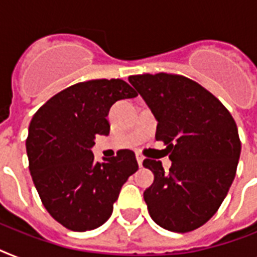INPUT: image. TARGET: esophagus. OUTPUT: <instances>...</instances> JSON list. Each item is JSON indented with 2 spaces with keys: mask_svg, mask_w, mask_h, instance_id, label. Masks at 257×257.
Returning <instances> with one entry per match:
<instances>
[{
  "mask_svg": "<svg viewBox=\"0 0 257 257\" xmlns=\"http://www.w3.org/2000/svg\"><path fill=\"white\" fill-rule=\"evenodd\" d=\"M136 159H137V163H139V165H143V161H144V157L141 156V155H137L136 156Z\"/></svg>",
  "mask_w": 257,
  "mask_h": 257,
  "instance_id": "obj_1",
  "label": "esophagus"
}]
</instances>
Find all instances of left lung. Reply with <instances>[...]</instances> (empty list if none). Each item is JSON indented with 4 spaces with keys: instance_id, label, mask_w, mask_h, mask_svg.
Instances as JSON below:
<instances>
[{
    "instance_id": "left-lung-1",
    "label": "left lung",
    "mask_w": 257,
    "mask_h": 257,
    "mask_svg": "<svg viewBox=\"0 0 257 257\" xmlns=\"http://www.w3.org/2000/svg\"><path fill=\"white\" fill-rule=\"evenodd\" d=\"M153 112L156 140L167 145L172 167L145 159L155 175L144 192L153 221L172 232L204 225L220 208L235 179L241 143L233 117L209 90L181 74L129 76Z\"/></svg>"
}]
</instances>
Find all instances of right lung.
Wrapping results in <instances>:
<instances>
[{
	"label": "right lung",
	"instance_id": "obj_1",
	"mask_svg": "<svg viewBox=\"0 0 257 257\" xmlns=\"http://www.w3.org/2000/svg\"><path fill=\"white\" fill-rule=\"evenodd\" d=\"M120 78L74 84L46 101L29 125V171L44 207L70 231H90L106 221L121 187L139 169L133 151L96 163V135H109L106 116L117 100L136 97Z\"/></svg>",
	"mask_w": 257,
	"mask_h": 257
}]
</instances>
